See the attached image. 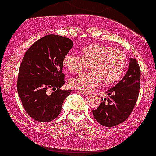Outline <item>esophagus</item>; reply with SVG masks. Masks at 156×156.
I'll use <instances>...</instances> for the list:
<instances>
[{
	"label": "esophagus",
	"instance_id": "esophagus-1",
	"mask_svg": "<svg viewBox=\"0 0 156 156\" xmlns=\"http://www.w3.org/2000/svg\"><path fill=\"white\" fill-rule=\"evenodd\" d=\"M80 93H81V94L84 96H88L89 95V93L85 92V91H80Z\"/></svg>",
	"mask_w": 156,
	"mask_h": 156
}]
</instances>
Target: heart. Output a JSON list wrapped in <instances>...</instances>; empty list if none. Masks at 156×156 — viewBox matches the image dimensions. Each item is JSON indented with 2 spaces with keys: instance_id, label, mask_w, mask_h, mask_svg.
Returning a JSON list of instances; mask_svg holds the SVG:
<instances>
[{
  "instance_id": "b5f03b06",
  "label": "heart",
  "mask_w": 156,
  "mask_h": 156,
  "mask_svg": "<svg viewBox=\"0 0 156 156\" xmlns=\"http://www.w3.org/2000/svg\"><path fill=\"white\" fill-rule=\"evenodd\" d=\"M69 72L80 73L90 65V72L83 73L71 80V86L83 91L90 92L101 85L116 83L122 77L127 66V58L119 48L105 45H87L80 51V57L68 53L62 60Z\"/></svg>"
}]
</instances>
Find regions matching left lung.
Listing matches in <instances>:
<instances>
[{
  "instance_id": "1",
  "label": "left lung",
  "mask_w": 156,
  "mask_h": 156,
  "mask_svg": "<svg viewBox=\"0 0 156 156\" xmlns=\"http://www.w3.org/2000/svg\"><path fill=\"white\" fill-rule=\"evenodd\" d=\"M141 71L136 59L130 58L129 69L122 80L108 90L109 98L101 99L99 106L93 111L95 119L105 127L122 123L132 113L140 89Z\"/></svg>"
}]
</instances>
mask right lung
<instances>
[{
    "label": "right lung",
    "instance_id": "1",
    "mask_svg": "<svg viewBox=\"0 0 156 156\" xmlns=\"http://www.w3.org/2000/svg\"><path fill=\"white\" fill-rule=\"evenodd\" d=\"M72 47L69 38L48 34L37 40L25 53L17 88L24 109L33 119L48 122L60 113L65 99L71 92L60 89L65 84L62 60Z\"/></svg>",
    "mask_w": 156,
    "mask_h": 156
}]
</instances>
